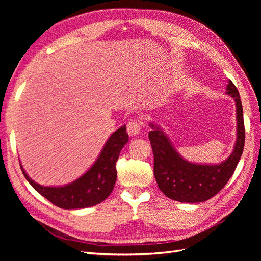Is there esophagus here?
I'll return each instance as SVG.
<instances>
[{
  "instance_id": "esophagus-1",
  "label": "esophagus",
  "mask_w": 261,
  "mask_h": 261,
  "mask_svg": "<svg viewBox=\"0 0 261 261\" xmlns=\"http://www.w3.org/2000/svg\"><path fill=\"white\" fill-rule=\"evenodd\" d=\"M141 130V126L138 121H130L127 124V133L129 134V136H136L140 133Z\"/></svg>"
}]
</instances>
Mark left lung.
Segmentation results:
<instances>
[{"mask_svg": "<svg viewBox=\"0 0 261 261\" xmlns=\"http://www.w3.org/2000/svg\"><path fill=\"white\" fill-rule=\"evenodd\" d=\"M226 94L235 101L238 132L232 153L219 164L185 160L173 147L161 126L150 123L149 139L154 155V177L158 186L169 198L189 203L206 201L217 195L233 175L243 153L245 128L240 93L231 81L226 86Z\"/></svg>", "mask_w": 261, "mask_h": 261, "instance_id": "obj_1", "label": "left lung"}]
</instances>
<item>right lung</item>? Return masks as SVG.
I'll return each instance as SVG.
<instances>
[{
	"instance_id": "add662e5",
	"label": "right lung",
	"mask_w": 261,
	"mask_h": 261,
	"mask_svg": "<svg viewBox=\"0 0 261 261\" xmlns=\"http://www.w3.org/2000/svg\"><path fill=\"white\" fill-rule=\"evenodd\" d=\"M128 143L126 126L115 130L109 137L98 159L84 175L63 186H43L31 179L25 170L23 176L36 191L55 206L62 209H83L96 206L112 193L116 181L115 164L123 147Z\"/></svg>"
}]
</instances>
